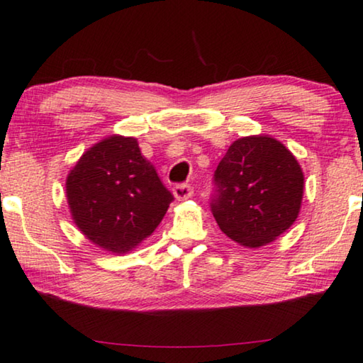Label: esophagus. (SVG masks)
I'll use <instances>...</instances> for the list:
<instances>
[{
	"label": "esophagus",
	"mask_w": 363,
	"mask_h": 363,
	"mask_svg": "<svg viewBox=\"0 0 363 363\" xmlns=\"http://www.w3.org/2000/svg\"><path fill=\"white\" fill-rule=\"evenodd\" d=\"M173 194L178 201H183V199L190 198L193 194V188L188 185V183H178V185L173 186Z\"/></svg>",
	"instance_id": "1"
}]
</instances>
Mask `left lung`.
Instances as JSON below:
<instances>
[{
  "label": "left lung",
  "instance_id": "8db88e82",
  "mask_svg": "<svg viewBox=\"0 0 363 363\" xmlns=\"http://www.w3.org/2000/svg\"><path fill=\"white\" fill-rule=\"evenodd\" d=\"M211 213L235 242L260 247L298 218L304 177L290 150L267 135L238 139L213 177Z\"/></svg>",
  "mask_w": 363,
  "mask_h": 363
}]
</instances>
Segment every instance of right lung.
<instances>
[{
	"instance_id": "obj_1",
	"label": "right lung",
	"mask_w": 363,
	"mask_h": 363,
	"mask_svg": "<svg viewBox=\"0 0 363 363\" xmlns=\"http://www.w3.org/2000/svg\"><path fill=\"white\" fill-rule=\"evenodd\" d=\"M78 229L93 244L125 254L154 233L173 194L134 138L111 135L82 155L67 178Z\"/></svg>"
}]
</instances>
